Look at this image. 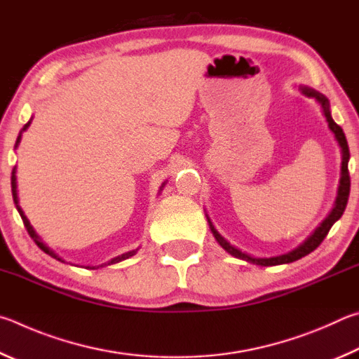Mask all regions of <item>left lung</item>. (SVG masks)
I'll use <instances>...</instances> for the list:
<instances>
[{
    "label": "left lung",
    "mask_w": 359,
    "mask_h": 359,
    "mask_svg": "<svg viewBox=\"0 0 359 359\" xmlns=\"http://www.w3.org/2000/svg\"><path fill=\"white\" fill-rule=\"evenodd\" d=\"M299 90L303 94H306L307 97H313L316 100H318V104L322 105L323 113H325V118L326 121H328L330 129L334 132V137L336 140L339 142L342 148V168H341V184H339V191H337V198H336V205L332 211L330 212V216L325 219V221L320 224V227L313 231V233L307 238V240L301 244L299 248H297L292 252L284 254V255H279V257H269V259H255V257H250L248 254L241 252L240 249H236L231 246L230 243H227L224 240V238L219 235V231L215 229V225L211 224V221L208 219L210 222V229L212 231V235L217 240V243L221 244V246L227 250L230 255L236 257V259H241V260H246L249 263H254V265H260V266H276V265H284V263H292V262H297L299 259H303L304 255L311 254L312 250H316L322 241L328 235V231L331 230L332 225H334L336 221L341 219V216L344 215L345 211V206H347L348 202V196H350V173H348V159H350V151H348V143H347V138H345V134L341 126H337L334 123V119L331 118V111H330V100L326 99L322 93H318L316 90H312L309 86H299Z\"/></svg>",
    "instance_id": "1"
}]
</instances>
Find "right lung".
<instances>
[{"mask_svg": "<svg viewBox=\"0 0 359 359\" xmlns=\"http://www.w3.org/2000/svg\"><path fill=\"white\" fill-rule=\"evenodd\" d=\"M28 126H29V123L28 124H25V128H23V130L25 129H27L28 128ZM20 137L22 135H18V138H17V142H15V148H17V144L18 143H20ZM11 184H12V197H14V203H15V206H17V210H18V212H20V217H22V221H23V224H25V227H27V230H28V235L31 236V238H33V240H34V243L37 244V246H39L42 250H43V252H46V254H48L50 257H53V259H56V260H60V262H65V260H62L61 259V257H58V255H56L55 252H53V250L52 249H50V248H47L46 246V244H43L42 241H41V238L39 236H37L36 235V231H34V229L33 227H31V224H29V221H28V219H27V216H25L23 215V211H22V208H20V206H18V200H17V183H15V168L14 170H12V176H11ZM163 187V186H162ZM135 252H137V250H130V252H128V254H123L121 257H116V259H113L111 262H109V265H111V263H116V262H121V260H126V259H129V257H132V255H135ZM104 265H105V263H104ZM104 265H100V266H104ZM88 268H90V266H88ZM94 268V266H93ZM99 268V266H97Z\"/></svg>", "mask_w": 359, "mask_h": 359, "instance_id": "obj_1", "label": "right lung"}]
</instances>
